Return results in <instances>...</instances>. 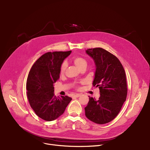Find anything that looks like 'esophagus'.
Listing matches in <instances>:
<instances>
[{"label": "esophagus", "mask_w": 150, "mask_h": 150, "mask_svg": "<svg viewBox=\"0 0 150 150\" xmlns=\"http://www.w3.org/2000/svg\"><path fill=\"white\" fill-rule=\"evenodd\" d=\"M80 97V94L78 93V94H75V95H74L73 96V97H75V98H77V97Z\"/></svg>", "instance_id": "1"}]
</instances>
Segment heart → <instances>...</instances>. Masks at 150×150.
Masks as SVG:
<instances>
[{"label": "heart", "instance_id": "obj_1", "mask_svg": "<svg viewBox=\"0 0 150 150\" xmlns=\"http://www.w3.org/2000/svg\"><path fill=\"white\" fill-rule=\"evenodd\" d=\"M72 61L74 64H75V66L79 69L84 67H87V61H86V60L84 58L81 57H79V56L75 57L73 58ZM66 62H63L61 64V66L60 67L61 73L64 72L66 70Z\"/></svg>", "mask_w": 150, "mask_h": 150}]
</instances>
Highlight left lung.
I'll list each match as a JSON object with an SVG mask.
<instances>
[{
    "instance_id": "obj_1",
    "label": "left lung",
    "mask_w": 150,
    "mask_h": 150,
    "mask_svg": "<svg viewBox=\"0 0 150 150\" xmlns=\"http://www.w3.org/2000/svg\"><path fill=\"white\" fill-rule=\"evenodd\" d=\"M86 53L94 61L96 72L93 86L98 87V100L89 97L85 115L91 121L105 124L119 114L127 96V84L125 70L114 54L102 48L89 49Z\"/></svg>"
}]
</instances>
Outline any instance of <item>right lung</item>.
<instances>
[{
  "mask_svg": "<svg viewBox=\"0 0 150 150\" xmlns=\"http://www.w3.org/2000/svg\"><path fill=\"white\" fill-rule=\"evenodd\" d=\"M72 51L47 52L31 67L27 81V97L36 114L45 121L57 119L64 113L72 98L56 97L54 83L59 78L63 61Z\"/></svg>",
  "mask_w": 150,
  "mask_h": 150,
  "instance_id": "1",
  "label": "right lung"
}]
</instances>
